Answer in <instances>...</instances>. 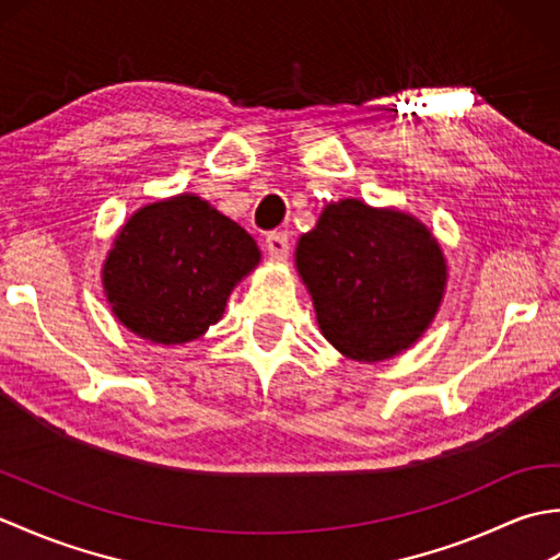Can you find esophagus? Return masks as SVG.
Here are the masks:
<instances>
[{
	"label": "esophagus",
	"mask_w": 560,
	"mask_h": 560,
	"mask_svg": "<svg viewBox=\"0 0 560 560\" xmlns=\"http://www.w3.org/2000/svg\"><path fill=\"white\" fill-rule=\"evenodd\" d=\"M265 247H267L269 257H273V259H287V257H289V253H291L289 235H287V233H277V231H273V233H269V235H267Z\"/></svg>",
	"instance_id": "1"
}]
</instances>
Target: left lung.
I'll list each match as a JSON object with an SVG mask.
<instances>
[{
  "instance_id": "obj_1",
  "label": "left lung",
  "mask_w": 560,
  "mask_h": 560,
  "mask_svg": "<svg viewBox=\"0 0 560 560\" xmlns=\"http://www.w3.org/2000/svg\"><path fill=\"white\" fill-rule=\"evenodd\" d=\"M295 269L323 337L359 363L411 349L447 289L443 247L425 223L353 197L329 201L315 229L299 237Z\"/></svg>"
}]
</instances>
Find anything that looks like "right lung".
I'll list each match as a JSON object with an SVG mask.
<instances>
[{"label":"right lung","instance_id":"add662e5","mask_svg":"<svg viewBox=\"0 0 560 560\" xmlns=\"http://www.w3.org/2000/svg\"><path fill=\"white\" fill-rule=\"evenodd\" d=\"M259 259L243 225L183 192L144 205L122 223L101 279L117 323L139 339L175 347L219 323Z\"/></svg>","mask_w":560,"mask_h":560}]
</instances>
